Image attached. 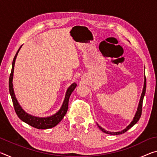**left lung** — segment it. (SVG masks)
<instances>
[{
    "label": "left lung",
    "mask_w": 157,
    "mask_h": 157,
    "mask_svg": "<svg viewBox=\"0 0 157 157\" xmlns=\"http://www.w3.org/2000/svg\"><path fill=\"white\" fill-rule=\"evenodd\" d=\"M145 90H146V78L145 76V81H144V86H143V92H142V94H141V96H140V102H139V107H138V109L136 114H135V116L134 119H133V121H132V123H130L128 126H127L125 129H123V131L121 132H109V131H106L103 128H102L100 126L98 125V127L102 130L103 132L106 133V134H111V135H119V134H123V133L126 132L127 130L131 128L132 127H133L134 125L135 124H136L138 121H139V119L140 118V116H141V113H142V106H143V98L145 96Z\"/></svg>",
    "instance_id": "8db88e82"
}]
</instances>
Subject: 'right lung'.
<instances>
[{"label":"right lung","instance_id":"right-lung-1","mask_svg":"<svg viewBox=\"0 0 157 157\" xmlns=\"http://www.w3.org/2000/svg\"><path fill=\"white\" fill-rule=\"evenodd\" d=\"M21 48V46L19 48V49L18 50L17 54H16L14 59H13L12 71H11V73H10V79H9V90H10V95H11L13 105H14L16 113L17 114L18 117L21 119V121L28 124L29 125H30L33 127H35L36 129H44L52 128V127L56 126L57 124L62 120L63 118L65 116V114L66 113V112H67L68 107L69 98H70L71 94H72V92L73 91V90L75 89L77 84L75 83H73L68 87L67 91H66L65 99H64V101H63V103L62 106V107H61L59 111H58L57 113H55V115L50 117H47V118H39V117L33 116L30 115V114H28V113L25 112L23 109L21 108L20 105L18 104L17 98L15 97L14 89H13V84H12L13 73H14L15 60Z\"/></svg>","mask_w":157,"mask_h":157}]
</instances>
